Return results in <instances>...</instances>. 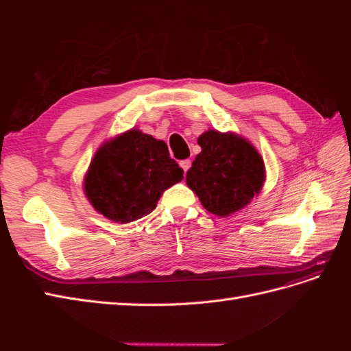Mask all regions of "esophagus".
<instances>
[{"mask_svg": "<svg viewBox=\"0 0 351 351\" xmlns=\"http://www.w3.org/2000/svg\"><path fill=\"white\" fill-rule=\"evenodd\" d=\"M190 165H192V161H190V159H183L182 162H180V167L183 168V171H184V174L187 173V169L190 168Z\"/></svg>", "mask_w": 351, "mask_h": 351, "instance_id": "esophagus-1", "label": "esophagus"}]
</instances>
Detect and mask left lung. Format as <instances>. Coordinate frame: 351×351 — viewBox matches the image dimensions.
Wrapping results in <instances>:
<instances>
[{"label": "left lung", "mask_w": 351, "mask_h": 351, "mask_svg": "<svg viewBox=\"0 0 351 351\" xmlns=\"http://www.w3.org/2000/svg\"><path fill=\"white\" fill-rule=\"evenodd\" d=\"M202 152L186 183L210 214L227 217L246 206L265 182L262 156L243 137L208 130L197 139Z\"/></svg>", "instance_id": "obj_1"}]
</instances>
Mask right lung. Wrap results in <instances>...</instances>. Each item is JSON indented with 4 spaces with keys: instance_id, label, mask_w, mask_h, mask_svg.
I'll use <instances>...</instances> for the list:
<instances>
[{
    "instance_id": "obj_1",
    "label": "right lung",
    "mask_w": 351,
    "mask_h": 351,
    "mask_svg": "<svg viewBox=\"0 0 351 351\" xmlns=\"http://www.w3.org/2000/svg\"><path fill=\"white\" fill-rule=\"evenodd\" d=\"M183 169L165 142L130 130L99 147L84 180V193L99 214L127 224L155 209L161 193L182 182Z\"/></svg>"
}]
</instances>
